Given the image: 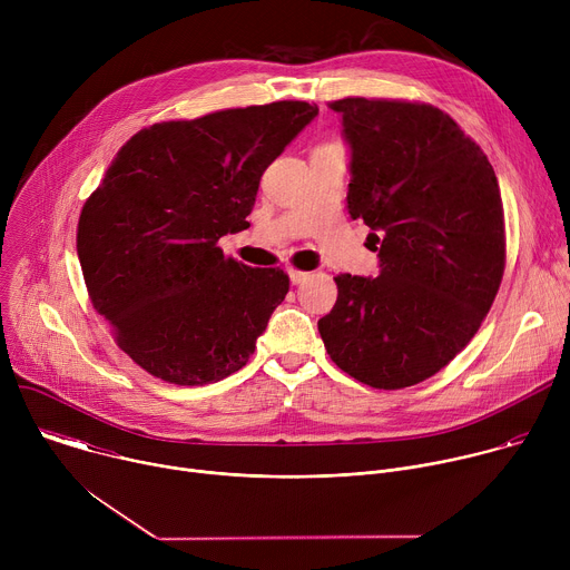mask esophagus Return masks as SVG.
I'll return each mask as SVG.
<instances>
[{
    "mask_svg": "<svg viewBox=\"0 0 570 570\" xmlns=\"http://www.w3.org/2000/svg\"><path fill=\"white\" fill-rule=\"evenodd\" d=\"M288 277H291V282H293V284H302V282H306L311 275H308V273H304V271H295V268H291V271H288Z\"/></svg>",
    "mask_w": 570,
    "mask_h": 570,
    "instance_id": "34e87169",
    "label": "esophagus"
}]
</instances>
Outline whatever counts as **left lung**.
Here are the masks:
<instances>
[{"instance_id":"obj_1","label":"left lung","mask_w":570,"mask_h":570,"mask_svg":"<svg viewBox=\"0 0 570 570\" xmlns=\"http://www.w3.org/2000/svg\"><path fill=\"white\" fill-rule=\"evenodd\" d=\"M330 106L352 148L347 207L372 227L381 273L334 277L338 299L317 332L343 372L401 390L449 365L494 304L505 271L499 180L482 148L431 104Z\"/></svg>"}]
</instances>
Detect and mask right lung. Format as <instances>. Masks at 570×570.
<instances>
[{
    "label": "right lung",
    "mask_w": 570,
    "mask_h": 570,
    "mask_svg": "<svg viewBox=\"0 0 570 570\" xmlns=\"http://www.w3.org/2000/svg\"><path fill=\"white\" fill-rule=\"evenodd\" d=\"M315 115L275 101L159 121L115 155L80 209L76 250L92 306L148 374L205 385L253 356L288 275L225 257L218 238L250 227L264 171Z\"/></svg>",
    "instance_id": "obj_1"
}]
</instances>
